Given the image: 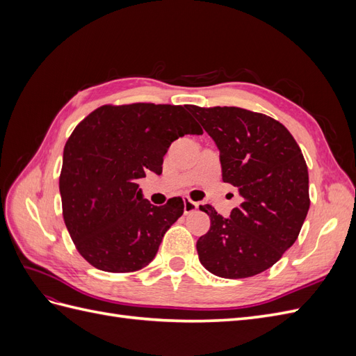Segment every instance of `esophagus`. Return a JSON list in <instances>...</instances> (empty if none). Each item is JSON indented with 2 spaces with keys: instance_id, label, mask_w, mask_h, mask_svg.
Wrapping results in <instances>:
<instances>
[{
  "instance_id": "esophagus-1",
  "label": "esophagus",
  "mask_w": 356,
  "mask_h": 356,
  "mask_svg": "<svg viewBox=\"0 0 356 356\" xmlns=\"http://www.w3.org/2000/svg\"><path fill=\"white\" fill-rule=\"evenodd\" d=\"M197 208H199V204L196 202H193L190 199H184V213L195 212Z\"/></svg>"
}]
</instances>
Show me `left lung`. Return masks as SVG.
<instances>
[{"label":"left lung","mask_w":356,"mask_h":356,"mask_svg":"<svg viewBox=\"0 0 356 356\" xmlns=\"http://www.w3.org/2000/svg\"><path fill=\"white\" fill-rule=\"evenodd\" d=\"M220 149L222 181L242 203L225 218L209 204V232L197 241L202 266L225 279L272 267L297 241L309 211V174L288 129L272 117L238 106L188 105Z\"/></svg>","instance_id":"8db88e82"}]
</instances>
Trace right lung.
Listing matches in <instances>:
<instances>
[{"label": "right lung", "mask_w": 356, "mask_h": 356, "mask_svg": "<svg viewBox=\"0 0 356 356\" xmlns=\"http://www.w3.org/2000/svg\"><path fill=\"white\" fill-rule=\"evenodd\" d=\"M179 105H105L75 127L63 149L59 179L63 220L86 261L110 273L139 270L153 261L184 202L154 207L136 181L161 174L175 139L202 135Z\"/></svg>", "instance_id": "add662e5"}]
</instances>
